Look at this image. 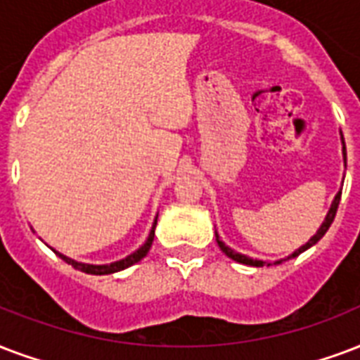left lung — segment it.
Masks as SVG:
<instances>
[{"instance_id": "8db88e82", "label": "left lung", "mask_w": 360, "mask_h": 360, "mask_svg": "<svg viewBox=\"0 0 360 360\" xmlns=\"http://www.w3.org/2000/svg\"><path fill=\"white\" fill-rule=\"evenodd\" d=\"M340 139H342V155H344V166H347V153H345V141H344V134L340 131ZM340 198H342V191H338V194L334 196L333 204H330V210H328V213H326L325 221H323V224L319 226V230L315 232L311 238H309L306 243L302 247H298L296 251H292V253L289 255V257H285V259H279V260H274V262H268V260H259V259H251V257H247V255H241V253H236L234 249H230L226 243H224L221 238H219V234L215 232V238H217V243H219V247H221V251H223L229 259L236 260V262H240V264H247V266H257V268H260V266H270V264H281V262H285V260L289 259H295V257H298L300 253H304L306 249H309L311 245H315L317 241L323 238V236L326 234V230L330 229V224H333L334 217H336V211H338V204H340Z\"/></svg>"}]
</instances>
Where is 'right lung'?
I'll use <instances>...</instances> for the list:
<instances>
[{"label":"right lung","instance_id":"right-lung-1","mask_svg":"<svg viewBox=\"0 0 360 360\" xmlns=\"http://www.w3.org/2000/svg\"><path fill=\"white\" fill-rule=\"evenodd\" d=\"M156 221H158V215L155 217V223H153V229H150L149 236H147V240L145 243L137 251H134L131 255L124 257V259L120 260H115L111 264H86V262H77V260L70 259V257H65V255L58 253V251H54V253L58 255L60 259L65 260L68 264H71L75 270H81L84 274H92V276H107V274H115V271H120V270H126V268H130L131 264H136L139 260L143 259L145 255L149 253L150 245H153V240H155V229H156Z\"/></svg>","mask_w":360,"mask_h":360}]
</instances>
